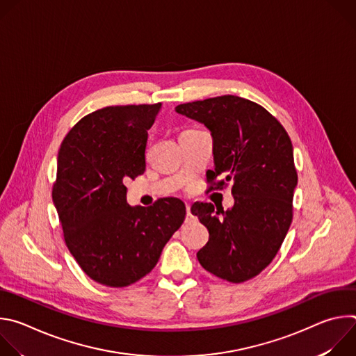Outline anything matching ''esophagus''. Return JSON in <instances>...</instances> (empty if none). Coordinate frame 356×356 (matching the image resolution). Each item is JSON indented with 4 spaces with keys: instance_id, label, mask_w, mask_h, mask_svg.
<instances>
[{
    "instance_id": "obj_1",
    "label": "esophagus",
    "mask_w": 356,
    "mask_h": 356,
    "mask_svg": "<svg viewBox=\"0 0 356 356\" xmlns=\"http://www.w3.org/2000/svg\"><path fill=\"white\" fill-rule=\"evenodd\" d=\"M186 211H187V214H186V221L188 222V221H191V218H193V216H191V213H190V206H188V204L186 206Z\"/></svg>"
}]
</instances>
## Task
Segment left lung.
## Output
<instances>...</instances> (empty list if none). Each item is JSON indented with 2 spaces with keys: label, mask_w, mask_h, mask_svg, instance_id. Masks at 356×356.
I'll use <instances>...</instances> for the list:
<instances>
[{
  "label": "left lung",
  "mask_w": 356,
  "mask_h": 356,
  "mask_svg": "<svg viewBox=\"0 0 356 356\" xmlns=\"http://www.w3.org/2000/svg\"><path fill=\"white\" fill-rule=\"evenodd\" d=\"M175 110L211 132L214 170L207 180L224 177L218 187L232 183L234 207L227 211H216L211 202L191 207L210 232L197 259L232 283L255 277L273 261L291 224L297 186L291 140L275 117L242 97L221 95Z\"/></svg>",
  "instance_id": "1"
}]
</instances>
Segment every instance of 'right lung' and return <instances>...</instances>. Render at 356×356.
<instances>
[{"mask_svg": "<svg viewBox=\"0 0 356 356\" xmlns=\"http://www.w3.org/2000/svg\"><path fill=\"white\" fill-rule=\"evenodd\" d=\"M161 108L162 103L94 111L60 145L54 204L70 253L99 284L125 287L146 276L184 221L179 198L154 207L127 202L124 183L145 172L147 129Z\"/></svg>", "mask_w": 356, "mask_h": 356, "instance_id": "obj_1", "label": "right lung"}]
</instances>
